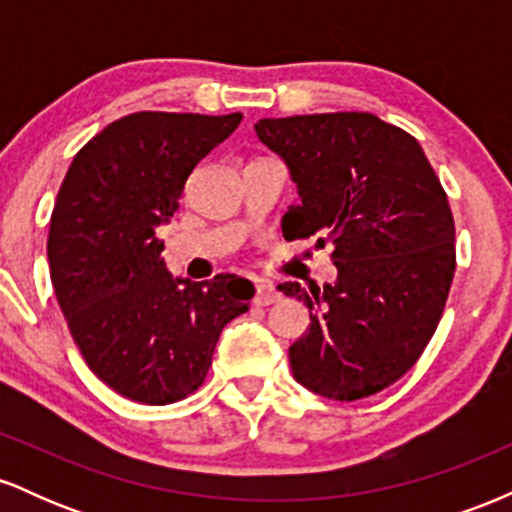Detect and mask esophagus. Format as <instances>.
<instances>
[{"mask_svg":"<svg viewBox=\"0 0 512 512\" xmlns=\"http://www.w3.org/2000/svg\"><path fill=\"white\" fill-rule=\"evenodd\" d=\"M281 298V293L276 291L274 284H269V281H260L255 289V305H272Z\"/></svg>","mask_w":512,"mask_h":512,"instance_id":"esophagus-1","label":"esophagus"}]
</instances>
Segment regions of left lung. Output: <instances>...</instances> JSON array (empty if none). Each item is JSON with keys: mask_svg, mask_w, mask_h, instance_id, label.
I'll return each instance as SVG.
<instances>
[{"mask_svg": "<svg viewBox=\"0 0 512 512\" xmlns=\"http://www.w3.org/2000/svg\"><path fill=\"white\" fill-rule=\"evenodd\" d=\"M260 142L289 168L301 202L286 240L332 243L337 279L279 291L310 310L291 344L293 378L339 402L375 395L419 361L455 276V221L411 134L370 113L264 117Z\"/></svg>", "mask_w": 512, "mask_h": 512, "instance_id": "obj_1", "label": "left lung"}]
</instances>
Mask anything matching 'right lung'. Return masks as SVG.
Masks as SVG:
<instances>
[{
  "label": "right lung",
  "instance_id": "obj_1",
  "mask_svg": "<svg viewBox=\"0 0 512 512\" xmlns=\"http://www.w3.org/2000/svg\"><path fill=\"white\" fill-rule=\"evenodd\" d=\"M243 120L134 113L74 156L50 219L57 303L88 368L117 395L170 404L207 378L219 334L255 286L236 274L173 276L156 238L195 166Z\"/></svg>",
  "mask_w": 512,
  "mask_h": 512
}]
</instances>
